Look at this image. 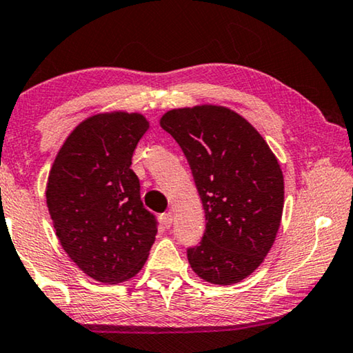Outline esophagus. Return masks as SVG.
<instances>
[{"instance_id": "obj_1", "label": "esophagus", "mask_w": 353, "mask_h": 353, "mask_svg": "<svg viewBox=\"0 0 353 353\" xmlns=\"http://www.w3.org/2000/svg\"><path fill=\"white\" fill-rule=\"evenodd\" d=\"M160 220H161L163 227H165V228H170V227H171V225H172V214H171V212L161 214V217H160Z\"/></svg>"}]
</instances>
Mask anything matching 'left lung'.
Wrapping results in <instances>:
<instances>
[{
    "mask_svg": "<svg viewBox=\"0 0 353 353\" xmlns=\"http://www.w3.org/2000/svg\"><path fill=\"white\" fill-rule=\"evenodd\" d=\"M185 155L206 214L201 243L187 249L203 281L231 285L250 276L274 244L283 176L261 134L223 106L172 109L160 120Z\"/></svg>",
    "mask_w": 353,
    "mask_h": 353,
    "instance_id": "8db88e82",
    "label": "left lung"
}]
</instances>
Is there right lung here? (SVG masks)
I'll list each match as a JSON object with an SVG mask.
<instances>
[{
    "label": "right lung",
    "instance_id": "add662e5",
    "mask_svg": "<svg viewBox=\"0 0 353 353\" xmlns=\"http://www.w3.org/2000/svg\"><path fill=\"white\" fill-rule=\"evenodd\" d=\"M149 130L141 114H97L68 136L47 181V208L61 247L94 281L138 274L157 220L141 201L131 157Z\"/></svg>",
    "mask_w": 353,
    "mask_h": 353
}]
</instances>
